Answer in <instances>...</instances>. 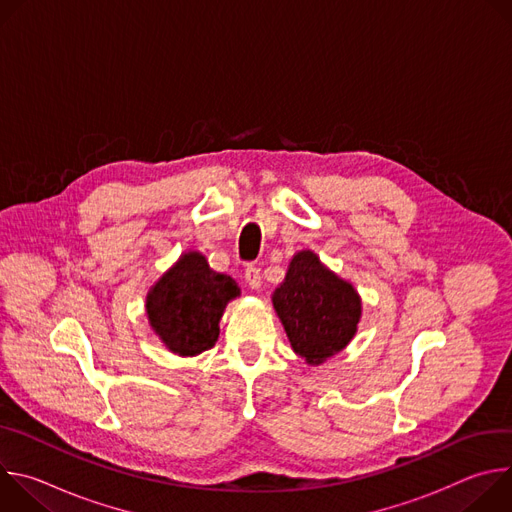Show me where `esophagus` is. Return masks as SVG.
<instances>
[{
  "mask_svg": "<svg viewBox=\"0 0 512 512\" xmlns=\"http://www.w3.org/2000/svg\"><path fill=\"white\" fill-rule=\"evenodd\" d=\"M245 281L253 287V289H259L261 287V269L255 267V265H249L245 269Z\"/></svg>",
  "mask_w": 512,
  "mask_h": 512,
  "instance_id": "esophagus-1",
  "label": "esophagus"
}]
</instances>
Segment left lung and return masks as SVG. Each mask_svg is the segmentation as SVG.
<instances>
[{"label": "left lung", "instance_id": "1", "mask_svg": "<svg viewBox=\"0 0 512 512\" xmlns=\"http://www.w3.org/2000/svg\"><path fill=\"white\" fill-rule=\"evenodd\" d=\"M273 308L291 346L310 364L342 350L360 320L354 287L328 271L312 251H300L291 259L273 294Z\"/></svg>", "mask_w": 512, "mask_h": 512}]
</instances>
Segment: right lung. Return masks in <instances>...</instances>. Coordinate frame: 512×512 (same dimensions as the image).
I'll return each mask as SVG.
<instances>
[{"mask_svg":"<svg viewBox=\"0 0 512 512\" xmlns=\"http://www.w3.org/2000/svg\"><path fill=\"white\" fill-rule=\"evenodd\" d=\"M237 296L233 277L212 271L200 253H186L152 287L145 308L172 352L194 356L214 346L225 306Z\"/></svg>","mask_w":512,"mask_h":512,"instance_id":"1","label":"right lung"}]
</instances>
